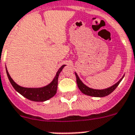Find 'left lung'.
<instances>
[{
    "mask_svg": "<svg viewBox=\"0 0 135 135\" xmlns=\"http://www.w3.org/2000/svg\"><path fill=\"white\" fill-rule=\"evenodd\" d=\"M76 78V83L77 85H78V87L80 89V91L83 93V94H85V95H89V96H92V97H104V96H107V95H109L110 94H111L113 91L115 89H116V87L119 85V84L120 83V82L122 81V80L123 79V78L124 77V75L123 76L122 78L119 80V81L116 83L115 85H112L111 87H108L107 89H92L90 87H87V85H85V84L83 83V82L80 80V78L79 77L78 74H76V72H75Z\"/></svg>",
    "mask_w": 135,
    "mask_h": 135,
    "instance_id": "1",
    "label": "left lung"
}]
</instances>
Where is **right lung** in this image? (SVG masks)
<instances>
[{
	"mask_svg": "<svg viewBox=\"0 0 135 135\" xmlns=\"http://www.w3.org/2000/svg\"><path fill=\"white\" fill-rule=\"evenodd\" d=\"M65 66V65H63L59 69L55 78L50 83L43 87H38V88H28V87H23L20 86L11 79L7 68L6 72L8 79L9 80L11 85L15 89V90L17 91L19 94L31 101L44 102L52 98L56 94L57 91V85H58L59 75Z\"/></svg>",
	"mask_w": 135,
	"mask_h": 135,
	"instance_id": "add662e5",
	"label": "right lung"
}]
</instances>
